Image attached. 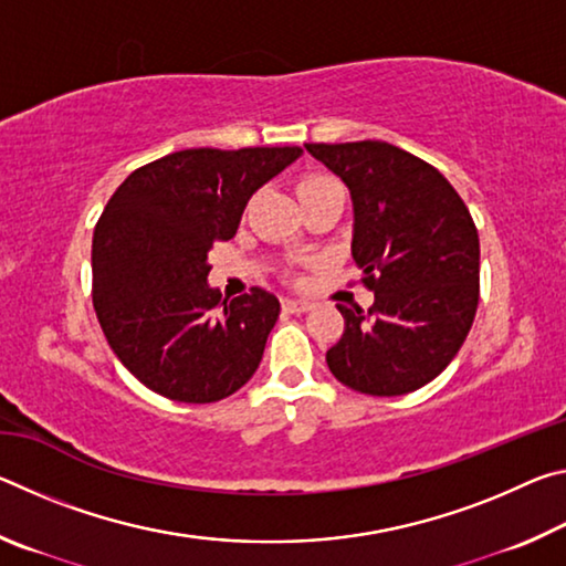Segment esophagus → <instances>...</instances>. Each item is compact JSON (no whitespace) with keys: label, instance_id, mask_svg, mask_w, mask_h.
Returning a JSON list of instances; mask_svg holds the SVG:
<instances>
[{"label":"esophagus","instance_id":"obj_1","mask_svg":"<svg viewBox=\"0 0 566 566\" xmlns=\"http://www.w3.org/2000/svg\"><path fill=\"white\" fill-rule=\"evenodd\" d=\"M284 312H292V314H302V312H310L312 310V302L306 300H284Z\"/></svg>","mask_w":566,"mask_h":566}]
</instances>
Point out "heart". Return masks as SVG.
<instances>
[{
	"label": "heart",
	"mask_w": 566,
	"mask_h": 566,
	"mask_svg": "<svg viewBox=\"0 0 566 566\" xmlns=\"http://www.w3.org/2000/svg\"><path fill=\"white\" fill-rule=\"evenodd\" d=\"M327 187H337V185H334V181L327 177H306L300 181V185H296V195L302 197V195H310V191L327 189Z\"/></svg>",
	"instance_id": "obj_1"
}]
</instances>
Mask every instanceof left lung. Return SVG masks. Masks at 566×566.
I'll use <instances>...</instances> for the list:
<instances>
[{"label":"left lung","mask_w":566,"mask_h":566,"mask_svg":"<svg viewBox=\"0 0 566 566\" xmlns=\"http://www.w3.org/2000/svg\"><path fill=\"white\" fill-rule=\"evenodd\" d=\"M352 197V260L375 290L369 312L337 304L327 352L344 387L399 397L432 381L462 347L479 304V237L439 171L387 142L304 145Z\"/></svg>","instance_id":"left-lung-1"}]
</instances>
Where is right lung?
Returning <instances> with one entry per match:
<instances>
[{
  "label": "right lung",
  "mask_w": 566,
  "mask_h": 566,
  "mask_svg": "<svg viewBox=\"0 0 566 566\" xmlns=\"http://www.w3.org/2000/svg\"><path fill=\"white\" fill-rule=\"evenodd\" d=\"M300 147L181 149L139 167L92 239L94 310L119 361L157 395L209 405L260 367L280 300L262 286L222 302L209 252L232 239L252 195Z\"/></svg>",
  "instance_id": "obj_1"
}]
</instances>
